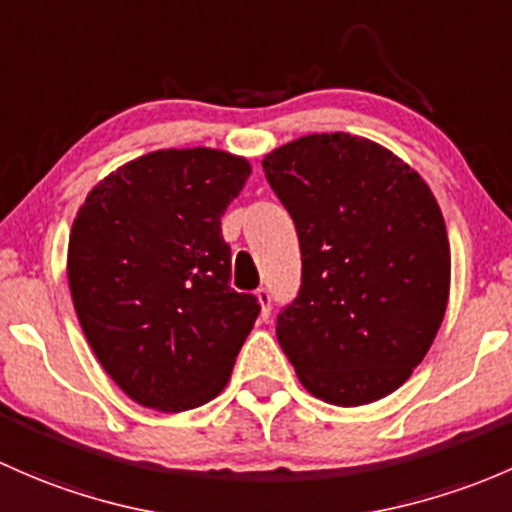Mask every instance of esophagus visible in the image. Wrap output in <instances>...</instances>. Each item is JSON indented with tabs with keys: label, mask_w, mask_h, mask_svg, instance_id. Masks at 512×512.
<instances>
[{
	"label": "esophagus",
	"mask_w": 512,
	"mask_h": 512,
	"mask_svg": "<svg viewBox=\"0 0 512 512\" xmlns=\"http://www.w3.org/2000/svg\"><path fill=\"white\" fill-rule=\"evenodd\" d=\"M256 298L261 303V320H268V315H271V291L268 288H258Z\"/></svg>",
	"instance_id": "1"
}]
</instances>
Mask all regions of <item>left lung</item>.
I'll return each instance as SVG.
<instances>
[{"label":"left lung","instance_id":"8db88e82","mask_svg":"<svg viewBox=\"0 0 512 512\" xmlns=\"http://www.w3.org/2000/svg\"><path fill=\"white\" fill-rule=\"evenodd\" d=\"M298 231L300 291L276 335L300 384L337 407L377 402L424 360L449 303L434 194L377 142L305 135L263 160Z\"/></svg>","mask_w":512,"mask_h":512}]
</instances>
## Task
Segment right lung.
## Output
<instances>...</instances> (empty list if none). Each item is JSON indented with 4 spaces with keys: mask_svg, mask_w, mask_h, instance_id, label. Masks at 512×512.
Here are the masks:
<instances>
[{
    "mask_svg": "<svg viewBox=\"0 0 512 512\" xmlns=\"http://www.w3.org/2000/svg\"><path fill=\"white\" fill-rule=\"evenodd\" d=\"M251 165L209 147L157 150L88 194L68 239L78 323L113 382L142 407L187 412L226 387L254 328L236 293L221 217Z\"/></svg>",
    "mask_w": 512,
    "mask_h": 512,
    "instance_id": "1",
    "label": "right lung"
}]
</instances>
